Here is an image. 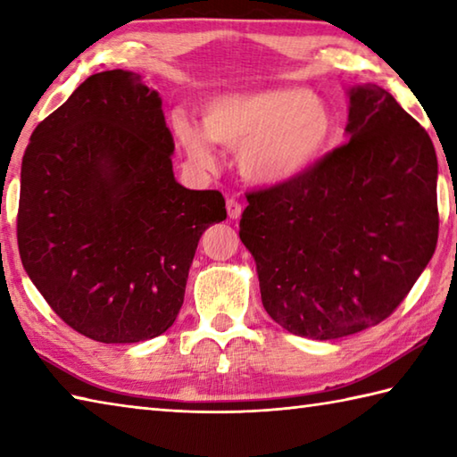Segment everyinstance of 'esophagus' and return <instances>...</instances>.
Wrapping results in <instances>:
<instances>
[{
  "label": "esophagus",
  "instance_id": "34e87169",
  "mask_svg": "<svg viewBox=\"0 0 457 457\" xmlns=\"http://www.w3.org/2000/svg\"><path fill=\"white\" fill-rule=\"evenodd\" d=\"M226 208H228V216L231 220H237L241 216V210H244V208H241V204L236 198H229L226 202Z\"/></svg>",
  "mask_w": 457,
  "mask_h": 457
}]
</instances>
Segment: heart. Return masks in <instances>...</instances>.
<instances>
[{"mask_svg": "<svg viewBox=\"0 0 457 457\" xmlns=\"http://www.w3.org/2000/svg\"><path fill=\"white\" fill-rule=\"evenodd\" d=\"M172 130L192 162L213 164V142L239 150V168L252 182H291L317 162L335 134L333 112L323 98L297 88H255L212 96L202 124L184 112Z\"/></svg>", "mask_w": 457, "mask_h": 457, "instance_id": "heart-1", "label": "heart"}]
</instances>
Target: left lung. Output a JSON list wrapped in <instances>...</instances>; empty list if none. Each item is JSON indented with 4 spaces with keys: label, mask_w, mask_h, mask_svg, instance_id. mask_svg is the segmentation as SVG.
I'll list each match as a JSON object with an SVG mask.
<instances>
[{
    "label": "left lung",
    "mask_w": 457,
    "mask_h": 457,
    "mask_svg": "<svg viewBox=\"0 0 457 457\" xmlns=\"http://www.w3.org/2000/svg\"><path fill=\"white\" fill-rule=\"evenodd\" d=\"M348 142L291 182L247 194L239 239L289 333L330 341L382 323L437 244V158L382 87L348 91Z\"/></svg>",
    "instance_id": "8db88e82"
}]
</instances>
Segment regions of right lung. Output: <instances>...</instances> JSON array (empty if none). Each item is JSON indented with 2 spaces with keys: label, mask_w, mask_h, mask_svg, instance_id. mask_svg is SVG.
Listing matches in <instances>:
<instances>
[{
  "label": "right lung",
  "mask_w": 457,
  "mask_h": 457,
  "mask_svg": "<svg viewBox=\"0 0 457 457\" xmlns=\"http://www.w3.org/2000/svg\"><path fill=\"white\" fill-rule=\"evenodd\" d=\"M172 152L162 98L122 69L80 83L25 148L21 263L49 307L93 341L166 333L202 234L228 216L218 190L176 182Z\"/></svg>",
  "instance_id": "add662e5"
}]
</instances>
